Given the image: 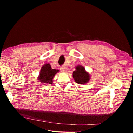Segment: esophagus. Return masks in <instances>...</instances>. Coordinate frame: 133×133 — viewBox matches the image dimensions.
Masks as SVG:
<instances>
[{"mask_svg":"<svg viewBox=\"0 0 133 133\" xmlns=\"http://www.w3.org/2000/svg\"><path fill=\"white\" fill-rule=\"evenodd\" d=\"M60 71L62 72H64V73H65V72L67 71V68L65 66H62L60 67Z\"/></svg>","mask_w":133,"mask_h":133,"instance_id":"1","label":"esophagus"}]
</instances>
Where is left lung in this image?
Segmentation results:
<instances>
[{
  "label": "left lung",
  "instance_id": "1",
  "mask_svg": "<svg viewBox=\"0 0 133 133\" xmlns=\"http://www.w3.org/2000/svg\"><path fill=\"white\" fill-rule=\"evenodd\" d=\"M73 78L76 83L80 84H87L89 82L90 75L83 66L78 65L75 66V70L73 72Z\"/></svg>",
  "mask_w": 133,
  "mask_h": 133
}]
</instances>
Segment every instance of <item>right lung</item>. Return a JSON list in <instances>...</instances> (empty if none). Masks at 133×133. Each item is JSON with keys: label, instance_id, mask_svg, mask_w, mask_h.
<instances>
[{"label": "right lung", "instance_id": "1", "mask_svg": "<svg viewBox=\"0 0 133 133\" xmlns=\"http://www.w3.org/2000/svg\"><path fill=\"white\" fill-rule=\"evenodd\" d=\"M59 71L58 69H52L49 63H45L41 68L38 80L44 84H52L54 76Z\"/></svg>", "mask_w": 133, "mask_h": 133}]
</instances>
